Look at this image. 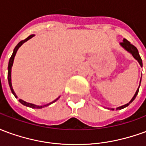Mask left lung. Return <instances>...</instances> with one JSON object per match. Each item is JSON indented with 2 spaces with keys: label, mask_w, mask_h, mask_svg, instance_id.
<instances>
[{
  "label": "left lung",
  "mask_w": 146,
  "mask_h": 146,
  "mask_svg": "<svg viewBox=\"0 0 146 146\" xmlns=\"http://www.w3.org/2000/svg\"><path fill=\"white\" fill-rule=\"evenodd\" d=\"M119 44L122 46L123 48L125 49L126 51H127L128 52H130L131 54L133 55V57L135 58L136 60L138 61V63L140 64V66H142V61H141V57H140V55H139V53H138V49L136 48V47H135L134 45L131 44L130 42L127 40H126V39H123V41ZM140 84H141V80H140ZM139 87H140V85H139ZM139 87H138V88L137 89V91H136V92H135V95H134V97L131 98V100L128 103H127V104L123 105V106H119V107L116 108V110H122V109H123V108L127 107V106H128L132 102L134 101L135 99V98H136V96H137V95H138V91H139ZM111 110H113V109H111Z\"/></svg>",
  "instance_id": "1"
}]
</instances>
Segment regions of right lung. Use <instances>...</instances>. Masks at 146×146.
<instances>
[{"instance_id":"obj_1","label":"right lung","mask_w":146,"mask_h":146,"mask_svg":"<svg viewBox=\"0 0 146 146\" xmlns=\"http://www.w3.org/2000/svg\"><path fill=\"white\" fill-rule=\"evenodd\" d=\"M33 36H34V34H32V35H30L27 38H26L25 40H21L19 44H18L16 46H15V48H14V51H13V53L11 54V58H10V59H9V62H8V84H9V86H10V88H11V91L12 92V94L14 95V96L15 98H17V95H15V93L14 90L12 88V85H11V67H12V65H13V62H14V58H15V54H16V52H17L18 49L20 48L21 45L23 44V43H25L26 41H27L28 40H30L31 39ZM59 98H57L55 100H54L53 102H51L50 103H48V104H46V105H44V106H36V105H34V104H32V103H29V102H27L23 101V100H22V99H19V101L20 103H22L23 105L24 106H28V107H30V108H33V109H41V108H44L45 106H48L49 105L52 104V103H54V102H56Z\"/></svg>"}]
</instances>
